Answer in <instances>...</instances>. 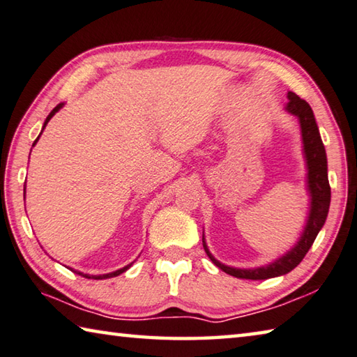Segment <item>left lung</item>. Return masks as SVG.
Listing matches in <instances>:
<instances>
[{
    "instance_id": "8db88e82",
    "label": "left lung",
    "mask_w": 357,
    "mask_h": 357,
    "mask_svg": "<svg viewBox=\"0 0 357 357\" xmlns=\"http://www.w3.org/2000/svg\"><path fill=\"white\" fill-rule=\"evenodd\" d=\"M289 102L286 111L291 115H295L300 121L301 128V140H303V153L304 160H306L307 168V192H309V213L306 225L301 232L298 242L291 248L282 255L281 257L275 259L273 262L262 267L256 268H236L225 265L211 255L207 248L206 238L203 234V246L206 255L209 256L211 261L217 265L220 270L231 276L241 278V280H268V278H276L281 275H287L289 271L294 270L298 264L303 261L310 246H312L317 234H319L323 225L326 222L329 203H331V187L328 181V159L325 145H323L319 126H317L315 116L312 109L306 101L301 100L300 96L294 92L287 93Z\"/></svg>"
}]
</instances>
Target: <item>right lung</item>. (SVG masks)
Wrapping results in <instances>:
<instances>
[{
  "label": "right lung",
  "instance_id": "right-lung-1",
  "mask_svg": "<svg viewBox=\"0 0 357 357\" xmlns=\"http://www.w3.org/2000/svg\"><path fill=\"white\" fill-rule=\"evenodd\" d=\"M62 107H63V102H61V105H57V106L53 109V111L50 112V115L47 116V120H45V123H43L42 131H43L45 128H47L48 121H50L51 119H53L54 114H56L57 111H59V109H62ZM40 134H42V132H40ZM38 137H40V135H38ZM38 137L34 140V144H32V146H34V145L37 144V142H38ZM29 156H31V154H29ZM23 192H24V193H23V197H24V195H26V185H24V190H23ZM131 265H132V262H131V264H128L126 267H123V268H120V270H115V271H112V273H106V275H86V273H82V271H76V270H73V268H70V270H71V271H75V273H77V275L84 276V278H89V280H107V278H114V276H119V275H121L123 271H126L129 267H131Z\"/></svg>",
  "mask_w": 357,
  "mask_h": 357
}]
</instances>
